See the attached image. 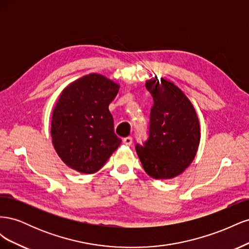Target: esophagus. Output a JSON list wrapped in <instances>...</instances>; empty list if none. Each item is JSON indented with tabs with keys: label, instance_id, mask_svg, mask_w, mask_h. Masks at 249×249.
<instances>
[{
	"label": "esophagus",
	"instance_id": "esophagus-1",
	"mask_svg": "<svg viewBox=\"0 0 249 249\" xmlns=\"http://www.w3.org/2000/svg\"><path fill=\"white\" fill-rule=\"evenodd\" d=\"M123 142H124V144H125V145H131L132 143H133V138H132L131 136L124 137V138L123 139Z\"/></svg>",
	"mask_w": 249,
	"mask_h": 249
}]
</instances>
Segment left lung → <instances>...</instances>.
<instances>
[{
	"label": "left lung",
	"mask_w": 249,
	"mask_h": 249,
	"mask_svg": "<svg viewBox=\"0 0 249 249\" xmlns=\"http://www.w3.org/2000/svg\"><path fill=\"white\" fill-rule=\"evenodd\" d=\"M154 99L148 138L136 152L143 168L157 179L180 175L193 161L200 140L196 112L184 92L166 79L146 81Z\"/></svg>",
	"instance_id": "left-lung-1"
}]
</instances>
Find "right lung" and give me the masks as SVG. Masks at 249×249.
<instances>
[{
  "label": "right lung",
  "instance_id": "1",
  "mask_svg": "<svg viewBox=\"0 0 249 249\" xmlns=\"http://www.w3.org/2000/svg\"><path fill=\"white\" fill-rule=\"evenodd\" d=\"M119 85L99 73L72 82L60 95L52 116V141L67 166L82 173L100 170L122 143L109 111Z\"/></svg>",
  "mask_w": 249,
  "mask_h": 249
}]
</instances>
